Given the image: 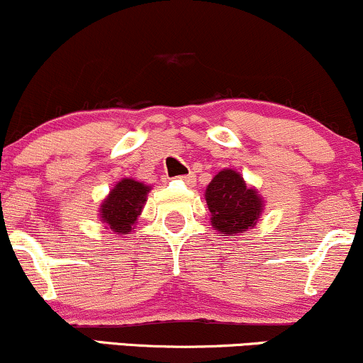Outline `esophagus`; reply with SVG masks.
I'll return each instance as SVG.
<instances>
[{
	"mask_svg": "<svg viewBox=\"0 0 363 363\" xmlns=\"http://www.w3.org/2000/svg\"><path fill=\"white\" fill-rule=\"evenodd\" d=\"M178 180L182 183H185V185L189 186H194L195 185V174H182V177H178Z\"/></svg>",
	"mask_w": 363,
	"mask_h": 363,
	"instance_id": "34e87169",
	"label": "esophagus"
}]
</instances>
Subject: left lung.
Segmentation results:
<instances>
[{"label":"left lung","instance_id":"obj_1","mask_svg":"<svg viewBox=\"0 0 363 363\" xmlns=\"http://www.w3.org/2000/svg\"><path fill=\"white\" fill-rule=\"evenodd\" d=\"M211 223L224 236H234L257 224L262 199L242 182L240 173L223 169L208 183L206 191Z\"/></svg>","mask_w":363,"mask_h":363}]
</instances>
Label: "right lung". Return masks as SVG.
Listing matches in <instances>:
<instances>
[{"instance_id":"add662e5","label":"right lung","mask_w":363,"mask_h":363,"mask_svg":"<svg viewBox=\"0 0 363 363\" xmlns=\"http://www.w3.org/2000/svg\"><path fill=\"white\" fill-rule=\"evenodd\" d=\"M149 186L132 178L118 182L108 197L101 203V220L118 234H129L132 224L143 211Z\"/></svg>"}]
</instances>
